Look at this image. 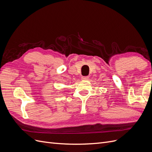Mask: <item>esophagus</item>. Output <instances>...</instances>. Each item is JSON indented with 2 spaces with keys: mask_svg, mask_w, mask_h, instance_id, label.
Masks as SVG:
<instances>
[{
  "mask_svg": "<svg viewBox=\"0 0 152 152\" xmlns=\"http://www.w3.org/2000/svg\"><path fill=\"white\" fill-rule=\"evenodd\" d=\"M89 79V77L88 76H82L81 77V79L83 80H87Z\"/></svg>",
  "mask_w": 152,
  "mask_h": 152,
  "instance_id": "34e87169",
  "label": "esophagus"
}]
</instances>
